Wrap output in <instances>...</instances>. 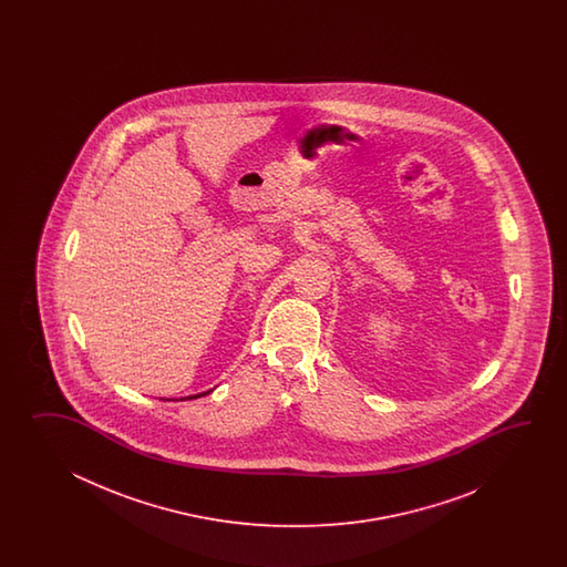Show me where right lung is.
Here are the masks:
<instances>
[{
  "label": "right lung",
  "instance_id": "1",
  "mask_svg": "<svg viewBox=\"0 0 567 567\" xmlns=\"http://www.w3.org/2000/svg\"><path fill=\"white\" fill-rule=\"evenodd\" d=\"M213 391V389H210ZM210 391H205V393H198V395H188V398H182L181 401H184V399H198V398H205V395H208ZM174 401V399H172Z\"/></svg>",
  "mask_w": 567,
  "mask_h": 567
}]
</instances>
